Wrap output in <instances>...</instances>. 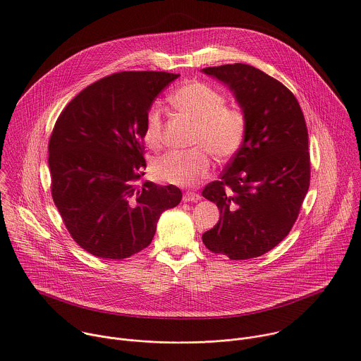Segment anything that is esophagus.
I'll return each instance as SVG.
<instances>
[{"instance_id": "1", "label": "esophagus", "mask_w": 361, "mask_h": 361, "mask_svg": "<svg viewBox=\"0 0 361 361\" xmlns=\"http://www.w3.org/2000/svg\"><path fill=\"white\" fill-rule=\"evenodd\" d=\"M200 200H201V197H200L198 194L190 192V191H187V192L184 194V197H183V201H184V202H198Z\"/></svg>"}]
</instances>
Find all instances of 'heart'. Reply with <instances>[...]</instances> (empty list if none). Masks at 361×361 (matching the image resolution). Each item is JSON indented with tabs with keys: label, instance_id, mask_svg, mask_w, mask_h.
I'll use <instances>...</instances> for the list:
<instances>
[{
	"label": "heart",
	"instance_id": "1",
	"mask_svg": "<svg viewBox=\"0 0 361 361\" xmlns=\"http://www.w3.org/2000/svg\"><path fill=\"white\" fill-rule=\"evenodd\" d=\"M170 101L174 108L195 121L192 142L198 146L159 156L152 163V176L166 184L192 185L211 169L208 148L218 159H229L238 153L246 136L247 118L240 106L225 105V95L201 81L185 82L171 94ZM161 130V108L153 105L147 111L143 129L149 147L160 146Z\"/></svg>",
	"mask_w": 361,
	"mask_h": 361
}]
</instances>
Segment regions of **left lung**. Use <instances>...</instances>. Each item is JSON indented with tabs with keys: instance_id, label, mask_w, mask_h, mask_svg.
<instances>
[{
	"instance_id": "obj_1",
	"label": "left lung",
	"mask_w": 361,
	"mask_h": 361,
	"mask_svg": "<svg viewBox=\"0 0 361 361\" xmlns=\"http://www.w3.org/2000/svg\"><path fill=\"white\" fill-rule=\"evenodd\" d=\"M202 71L226 84L247 118L242 147L202 197L219 208L204 245L231 260L259 257L294 226L310 188L308 129L294 94L279 80L243 63Z\"/></svg>"
}]
</instances>
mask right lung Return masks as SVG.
<instances>
[{
  "label": "right lung",
  "instance_id": "add662e5",
  "mask_svg": "<svg viewBox=\"0 0 361 361\" xmlns=\"http://www.w3.org/2000/svg\"><path fill=\"white\" fill-rule=\"evenodd\" d=\"M180 74L121 71L75 95L49 140L51 197L85 252L121 260L152 243L157 221L180 204L176 185L146 181L143 129L154 98Z\"/></svg>",
  "mask_w": 361,
  "mask_h": 361
}]
</instances>
